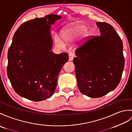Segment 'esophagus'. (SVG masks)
<instances>
[{
	"instance_id": "1",
	"label": "esophagus",
	"mask_w": 132,
	"mask_h": 132,
	"mask_svg": "<svg viewBox=\"0 0 132 132\" xmlns=\"http://www.w3.org/2000/svg\"><path fill=\"white\" fill-rule=\"evenodd\" d=\"M73 54L72 53H70L69 54V61H72L73 59Z\"/></svg>"
}]
</instances>
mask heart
I'll list each match as a JSON object with an SVG mask.
<instances>
[{
  "label": "heart",
  "mask_w": 132,
  "mask_h": 132,
  "mask_svg": "<svg viewBox=\"0 0 132 132\" xmlns=\"http://www.w3.org/2000/svg\"><path fill=\"white\" fill-rule=\"evenodd\" d=\"M87 29V26L82 23L69 24L64 27L61 31V37L64 42H71L82 34L81 38L79 43V44H80L86 41L90 35V32ZM54 39L55 43L57 46L60 47H63L64 45L63 42L59 36H55Z\"/></svg>",
  "instance_id": "obj_1"
}]
</instances>
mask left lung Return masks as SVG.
<instances>
[{"label": "left lung", "mask_w": 132, "mask_h": 132, "mask_svg": "<svg viewBox=\"0 0 132 132\" xmlns=\"http://www.w3.org/2000/svg\"><path fill=\"white\" fill-rule=\"evenodd\" d=\"M101 35L89 38L75 51L73 60L81 92L99 98L114 90L120 81L125 60L120 36L111 24L96 23Z\"/></svg>", "instance_id": "8db88e82"}]
</instances>
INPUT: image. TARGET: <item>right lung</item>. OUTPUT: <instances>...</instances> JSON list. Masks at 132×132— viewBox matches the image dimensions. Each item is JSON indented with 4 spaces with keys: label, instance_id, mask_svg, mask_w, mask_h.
<instances>
[{
    "label": "right lung",
    "instance_id": "obj_1",
    "mask_svg": "<svg viewBox=\"0 0 132 132\" xmlns=\"http://www.w3.org/2000/svg\"><path fill=\"white\" fill-rule=\"evenodd\" d=\"M61 18L57 14L36 18L22 23L15 32L8 52L7 71L19 96L38 102L53 94L58 75L69 60L67 53L51 51V25Z\"/></svg>",
    "mask_w": 132,
    "mask_h": 132
}]
</instances>
